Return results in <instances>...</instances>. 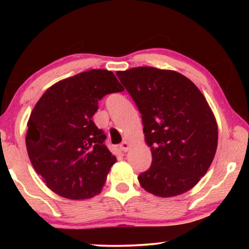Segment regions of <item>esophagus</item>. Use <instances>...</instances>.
<instances>
[{"label":"esophagus","instance_id":"esophagus-1","mask_svg":"<svg viewBox=\"0 0 249 249\" xmlns=\"http://www.w3.org/2000/svg\"><path fill=\"white\" fill-rule=\"evenodd\" d=\"M129 147H130V145H129V142H125V141L122 142L121 144L119 145V148H120V151H122V152H127Z\"/></svg>","mask_w":249,"mask_h":249}]
</instances>
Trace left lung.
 <instances>
[{
  "mask_svg": "<svg viewBox=\"0 0 249 249\" xmlns=\"http://www.w3.org/2000/svg\"><path fill=\"white\" fill-rule=\"evenodd\" d=\"M137 105L152 165L138 177L146 192L172 197L205 175L217 147V124L204 95L181 73L153 67L118 71Z\"/></svg>",
  "mask_w": 249,
  "mask_h": 249,
  "instance_id": "left-lung-1",
  "label": "left lung"
}]
</instances>
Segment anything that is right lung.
<instances>
[{"instance_id": "obj_1", "label": "right lung", "mask_w": 249, "mask_h": 249, "mask_svg": "<svg viewBox=\"0 0 249 249\" xmlns=\"http://www.w3.org/2000/svg\"><path fill=\"white\" fill-rule=\"evenodd\" d=\"M124 90L113 72L93 69L47 89L30 114L26 146L35 171L57 195L91 198L101 193L117 159L91 120L98 101Z\"/></svg>"}]
</instances>
